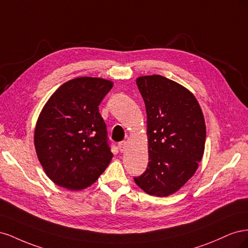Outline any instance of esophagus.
<instances>
[{
  "label": "esophagus",
  "instance_id": "34e87169",
  "mask_svg": "<svg viewBox=\"0 0 248 248\" xmlns=\"http://www.w3.org/2000/svg\"><path fill=\"white\" fill-rule=\"evenodd\" d=\"M127 147H128V142L127 141H121V142H119V150L121 152H125L126 150H127Z\"/></svg>",
  "mask_w": 248,
  "mask_h": 248
}]
</instances>
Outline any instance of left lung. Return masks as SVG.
Segmentation results:
<instances>
[{
    "instance_id": "8db88e82",
    "label": "left lung",
    "mask_w": 248,
    "mask_h": 248,
    "mask_svg": "<svg viewBox=\"0 0 248 248\" xmlns=\"http://www.w3.org/2000/svg\"><path fill=\"white\" fill-rule=\"evenodd\" d=\"M145 101L149 163L134 178L150 196L168 197L194 175L205 150L206 124L194 95L182 85L153 74L137 78Z\"/></svg>"
}]
</instances>
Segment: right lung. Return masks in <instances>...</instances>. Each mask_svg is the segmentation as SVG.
<instances>
[{"label":"right lung","mask_w":248,"mask_h":248,"mask_svg":"<svg viewBox=\"0 0 248 248\" xmlns=\"http://www.w3.org/2000/svg\"><path fill=\"white\" fill-rule=\"evenodd\" d=\"M112 81L81 77L66 81L43 107L34 144L46 176L69 190L91 186L109 164L112 153L98 106Z\"/></svg>","instance_id":"right-lung-1"}]
</instances>
